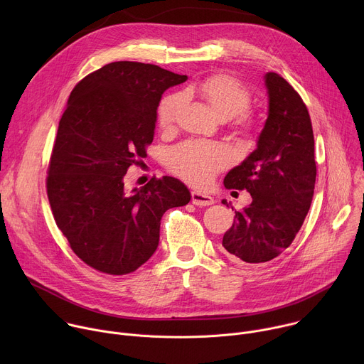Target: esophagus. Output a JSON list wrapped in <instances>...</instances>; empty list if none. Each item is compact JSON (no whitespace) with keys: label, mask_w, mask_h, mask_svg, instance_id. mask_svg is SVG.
<instances>
[{"label":"esophagus","mask_w":364,"mask_h":364,"mask_svg":"<svg viewBox=\"0 0 364 364\" xmlns=\"http://www.w3.org/2000/svg\"><path fill=\"white\" fill-rule=\"evenodd\" d=\"M191 203L196 205H210L215 203V200L200 191H191Z\"/></svg>","instance_id":"obj_1"}]
</instances>
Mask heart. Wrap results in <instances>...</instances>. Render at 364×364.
I'll return each instance as SVG.
<instances>
[{
	"mask_svg": "<svg viewBox=\"0 0 364 364\" xmlns=\"http://www.w3.org/2000/svg\"><path fill=\"white\" fill-rule=\"evenodd\" d=\"M188 93L201 96L213 114L228 121L235 118V128L243 136H249L256 129V117L247 109L250 92L235 77L228 75H213L190 87ZM183 103L180 93L164 96L157 108V124L161 131L174 128L178 109ZM229 155L223 145L205 141H186L174 146L168 157V168L191 186L203 187L228 164Z\"/></svg>",
	"mask_w": 364,
	"mask_h": 364,
	"instance_id": "1",
	"label": "heart"
}]
</instances>
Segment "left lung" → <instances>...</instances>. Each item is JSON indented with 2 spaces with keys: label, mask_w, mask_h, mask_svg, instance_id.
<instances>
[{
  "label": "left lung",
  "mask_w": 364,
  "mask_h": 364,
  "mask_svg": "<svg viewBox=\"0 0 364 364\" xmlns=\"http://www.w3.org/2000/svg\"><path fill=\"white\" fill-rule=\"evenodd\" d=\"M269 114L257 148L225 177L228 190H247L252 203L236 212L223 236L233 261L262 264L295 239L314 196V134L299 93L278 73L265 76ZM223 204L229 205L226 200Z\"/></svg>",
  "instance_id": "obj_1"
}]
</instances>
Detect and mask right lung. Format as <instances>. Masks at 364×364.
<instances>
[{"label":"right lung","instance_id":"right-lung-1","mask_svg":"<svg viewBox=\"0 0 364 364\" xmlns=\"http://www.w3.org/2000/svg\"><path fill=\"white\" fill-rule=\"evenodd\" d=\"M187 80L160 66L114 62L72 90L47 168L51 213L72 250L108 275L136 271L160 240V222L191 196L173 177L125 190L131 166L146 157L166 89Z\"/></svg>","mask_w":364,"mask_h":364}]
</instances>
